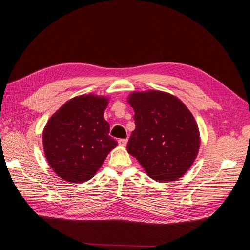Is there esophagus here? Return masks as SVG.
Instances as JSON below:
<instances>
[{
  "label": "esophagus",
  "instance_id": "obj_1",
  "mask_svg": "<svg viewBox=\"0 0 250 250\" xmlns=\"http://www.w3.org/2000/svg\"><path fill=\"white\" fill-rule=\"evenodd\" d=\"M127 142H128V140L127 139H120L119 141H118V143H119V145L120 146H126V144H127Z\"/></svg>",
  "mask_w": 250,
  "mask_h": 250
}]
</instances>
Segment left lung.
I'll return each instance as SVG.
<instances>
[{
    "label": "left lung",
    "mask_w": 250,
    "mask_h": 250,
    "mask_svg": "<svg viewBox=\"0 0 250 250\" xmlns=\"http://www.w3.org/2000/svg\"><path fill=\"white\" fill-rule=\"evenodd\" d=\"M128 103L135 123L128 153L158 183L177 180L190 169L200 146L191 111L178 98L160 90L134 92Z\"/></svg>",
    "instance_id": "8db88e82"
}]
</instances>
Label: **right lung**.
<instances>
[{
    "label": "right lung",
    "instance_id": "obj_1",
    "mask_svg": "<svg viewBox=\"0 0 250 250\" xmlns=\"http://www.w3.org/2000/svg\"><path fill=\"white\" fill-rule=\"evenodd\" d=\"M107 104L106 97L82 95L64 103L49 119L42 133L44 155L63 180H89L117 147L103 117Z\"/></svg>",
    "mask_w": 250,
    "mask_h": 250
}]
</instances>
